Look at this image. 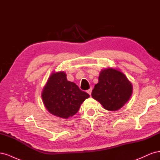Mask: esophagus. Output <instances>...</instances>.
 Segmentation results:
<instances>
[{
  "mask_svg": "<svg viewBox=\"0 0 160 160\" xmlns=\"http://www.w3.org/2000/svg\"><path fill=\"white\" fill-rule=\"evenodd\" d=\"M87 92H88V93L89 94V95H91V92H92V88H90L89 90H88L87 91Z\"/></svg>",
  "mask_w": 160,
  "mask_h": 160,
  "instance_id": "34e87169",
  "label": "esophagus"
}]
</instances>
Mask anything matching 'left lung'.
Listing matches in <instances>:
<instances>
[{
    "mask_svg": "<svg viewBox=\"0 0 160 160\" xmlns=\"http://www.w3.org/2000/svg\"><path fill=\"white\" fill-rule=\"evenodd\" d=\"M132 92V84L125 74L108 67L101 71L91 95L106 110L118 111L129 100Z\"/></svg>",
    "mask_w": 160,
    "mask_h": 160,
    "instance_id": "8db88e82",
    "label": "left lung"
}]
</instances>
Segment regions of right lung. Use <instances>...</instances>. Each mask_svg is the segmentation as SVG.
<instances>
[{
  "label": "right lung",
  "mask_w": 160,
  "mask_h": 160,
  "mask_svg": "<svg viewBox=\"0 0 160 160\" xmlns=\"http://www.w3.org/2000/svg\"><path fill=\"white\" fill-rule=\"evenodd\" d=\"M41 97L50 113L62 119L72 117L89 95L79 89L73 82L67 81L64 71L53 72L43 88Z\"/></svg>",
  "instance_id": "1"
}]
</instances>
